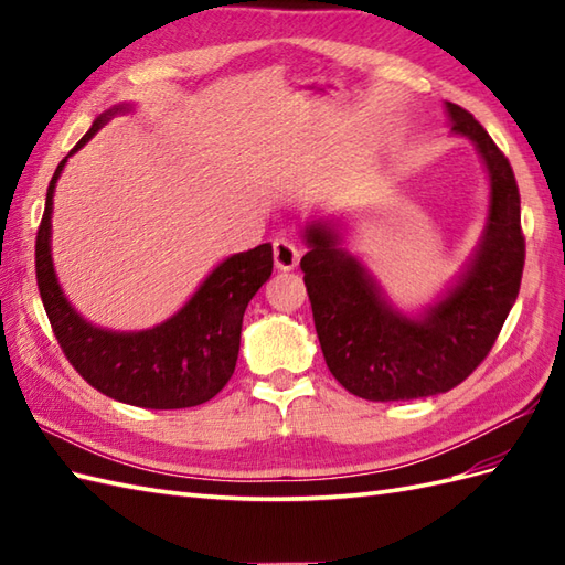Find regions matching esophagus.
<instances>
[{
    "label": "esophagus",
    "instance_id": "1",
    "mask_svg": "<svg viewBox=\"0 0 565 565\" xmlns=\"http://www.w3.org/2000/svg\"><path fill=\"white\" fill-rule=\"evenodd\" d=\"M298 257H301V252H298V247L294 243H289V239H276V243H274L276 269L291 271L298 264Z\"/></svg>",
    "mask_w": 565,
    "mask_h": 565
}]
</instances>
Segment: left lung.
Wrapping results in <instances>:
<instances>
[{"mask_svg":"<svg viewBox=\"0 0 565 565\" xmlns=\"http://www.w3.org/2000/svg\"><path fill=\"white\" fill-rule=\"evenodd\" d=\"M451 134L468 138L486 164L488 218L473 257L439 301L419 316L395 308L379 281L342 247L340 223H306L301 259L316 332L330 374L366 401L447 393L488 356L524 269L520 191L505 154L461 106L447 102Z\"/></svg>","mask_w":565,"mask_h":565,"instance_id":"1","label":"left lung"}]
</instances>
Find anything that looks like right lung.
Returning a JSON list of instances; mask_svg holds the SVG:
<instances>
[{"mask_svg": "<svg viewBox=\"0 0 565 565\" xmlns=\"http://www.w3.org/2000/svg\"><path fill=\"white\" fill-rule=\"evenodd\" d=\"M126 111L130 104L99 114L67 158L87 146L116 114ZM67 158L47 184L43 221L35 235V279L57 344L89 386L118 403L177 411L211 401L235 371L245 308L271 276V245L264 243L223 259L194 296L160 326L134 332L92 326L60 289L51 255L53 194Z\"/></svg>", "mask_w": 565, "mask_h": 565, "instance_id": "right-lung-1", "label": "right lung"}]
</instances>
